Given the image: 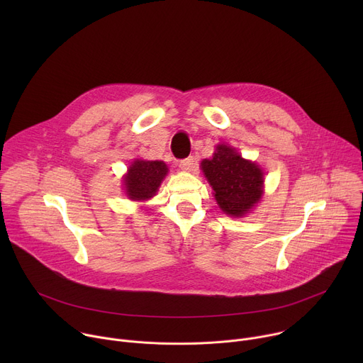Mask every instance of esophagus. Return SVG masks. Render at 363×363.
<instances>
[{
  "label": "esophagus",
  "mask_w": 363,
  "mask_h": 363,
  "mask_svg": "<svg viewBox=\"0 0 363 363\" xmlns=\"http://www.w3.org/2000/svg\"><path fill=\"white\" fill-rule=\"evenodd\" d=\"M179 168H181L182 171H185V172L194 171V168H195V160H194L192 157L182 160V161L179 162Z\"/></svg>",
  "instance_id": "34e87169"
}]
</instances>
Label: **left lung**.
Wrapping results in <instances>:
<instances>
[{"label": "left lung", "mask_w": 363, "mask_h": 363, "mask_svg": "<svg viewBox=\"0 0 363 363\" xmlns=\"http://www.w3.org/2000/svg\"><path fill=\"white\" fill-rule=\"evenodd\" d=\"M201 169L220 208L231 217H242L263 196L262 168L244 160L233 146L218 145L213 158L201 162Z\"/></svg>", "instance_id": "obj_1"}]
</instances>
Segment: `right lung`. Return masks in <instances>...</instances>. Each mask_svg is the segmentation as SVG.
<instances>
[{
    "instance_id": "add662e5",
    "label": "right lung",
    "mask_w": 363,
    "mask_h": 363,
    "mask_svg": "<svg viewBox=\"0 0 363 363\" xmlns=\"http://www.w3.org/2000/svg\"><path fill=\"white\" fill-rule=\"evenodd\" d=\"M167 174L168 167L162 161L135 160L123 178L128 198L132 201H145L155 196Z\"/></svg>"
}]
</instances>
